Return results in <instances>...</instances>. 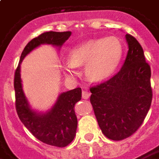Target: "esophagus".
I'll return each mask as SVG.
<instances>
[{"mask_svg":"<svg viewBox=\"0 0 159 159\" xmlns=\"http://www.w3.org/2000/svg\"><path fill=\"white\" fill-rule=\"evenodd\" d=\"M90 96V93L87 91V90H83L82 92V97H83L84 100H88Z\"/></svg>","mask_w":159,"mask_h":159,"instance_id":"esophagus-1","label":"esophagus"}]
</instances>
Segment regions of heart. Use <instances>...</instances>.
Returning <instances> with one entry per match:
<instances>
[{"label":"heart","mask_w":159,"mask_h":159,"mask_svg":"<svg viewBox=\"0 0 159 159\" xmlns=\"http://www.w3.org/2000/svg\"><path fill=\"white\" fill-rule=\"evenodd\" d=\"M123 55L122 44L115 37L89 40L76 46L69 52V60L62 62L65 75L73 77L78 74L77 66H84L85 76L90 82L108 79L117 70Z\"/></svg>","instance_id":"b5f03b06"}]
</instances>
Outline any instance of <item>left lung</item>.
<instances>
[{
    "mask_svg": "<svg viewBox=\"0 0 159 159\" xmlns=\"http://www.w3.org/2000/svg\"><path fill=\"white\" fill-rule=\"evenodd\" d=\"M128 53L117 75L90 89V102L102 133L111 140L129 137L143 123L150 109L152 91L151 68L134 36L125 35Z\"/></svg>",
    "mask_w": 159,
    "mask_h": 159,
    "instance_id": "8db88e82",
    "label": "left lung"
}]
</instances>
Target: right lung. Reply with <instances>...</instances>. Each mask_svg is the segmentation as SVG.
Wrapping results in <instances>:
<instances>
[{"label": "right lung", "instance_id": "obj_1", "mask_svg": "<svg viewBox=\"0 0 159 159\" xmlns=\"http://www.w3.org/2000/svg\"><path fill=\"white\" fill-rule=\"evenodd\" d=\"M70 35V31H49L31 40L21 53L14 76L16 110L20 121L40 141L58 147H66L76 135L77 118L74 107L82 99V89L76 88L60 93L55 103L45 111L33 109L23 89L20 65L30 52L41 45H52L59 50Z\"/></svg>", "mask_w": 159, "mask_h": 159}]
</instances>
